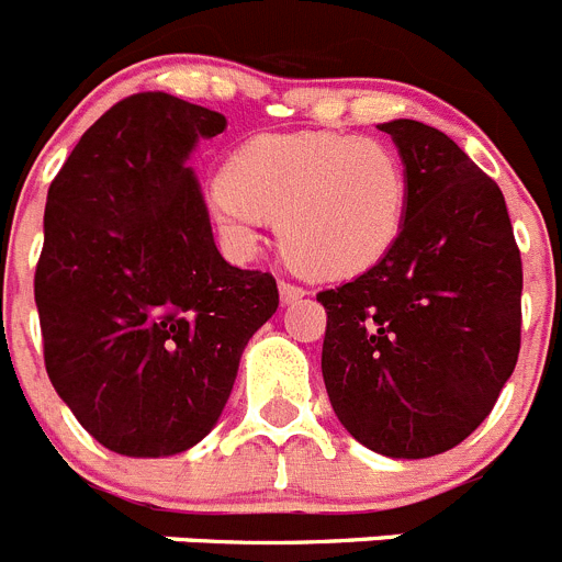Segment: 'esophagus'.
Segmentation results:
<instances>
[{
  "label": "esophagus",
  "mask_w": 562,
  "mask_h": 562,
  "mask_svg": "<svg viewBox=\"0 0 562 562\" xmlns=\"http://www.w3.org/2000/svg\"><path fill=\"white\" fill-rule=\"evenodd\" d=\"M278 292H281V301L284 304H292V301H301L306 295L304 286L292 284V281H278Z\"/></svg>",
  "instance_id": "34e87169"
}]
</instances>
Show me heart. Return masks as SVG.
<instances>
[{"instance_id":"1","label":"heart","mask_w":562,"mask_h":562,"mask_svg":"<svg viewBox=\"0 0 562 562\" xmlns=\"http://www.w3.org/2000/svg\"><path fill=\"white\" fill-rule=\"evenodd\" d=\"M207 211L233 250H250L265 220H278L290 265L349 278L374 267L400 236L405 171L374 137L270 134L247 143L213 180Z\"/></svg>"}]
</instances>
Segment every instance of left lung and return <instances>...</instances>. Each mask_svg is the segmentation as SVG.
<instances>
[{"mask_svg": "<svg viewBox=\"0 0 562 562\" xmlns=\"http://www.w3.org/2000/svg\"><path fill=\"white\" fill-rule=\"evenodd\" d=\"M405 166V220L391 250L317 292L321 369L337 419L391 459L456 448L490 416L520 351V250L495 180L448 134L380 123Z\"/></svg>", "mask_w": 562, "mask_h": 562, "instance_id": "obj_1", "label": "left lung"}]
</instances>
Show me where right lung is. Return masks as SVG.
Listing matches in <instances>:
<instances>
[{"label": "right lung", "mask_w": 562, "mask_h": 562, "mask_svg": "<svg viewBox=\"0 0 562 562\" xmlns=\"http://www.w3.org/2000/svg\"><path fill=\"white\" fill-rule=\"evenodd\" d=\"M225 126L166 92L123 98L49 182L33 284L44 366L83 430L121 456L205 439L247 340L278 310L270 272L216 250L188 166Z\"/></svg>", "instance_id": "right-lung-1"}]
</instances>
